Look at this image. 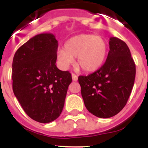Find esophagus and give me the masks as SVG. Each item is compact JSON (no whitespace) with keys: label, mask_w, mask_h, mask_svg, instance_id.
I'll use <instances>...</instances> for the list:
<instances>
[{"label":"esophagus","mask_w":148,"mask_h":148,"mask_svg":"<svg viewBox=\"0 0 148 148\" xmlns=\"http://www.w3.org/2000/svg\"><path fill=\"white\" fill-rule=\"evenodd\" d=\"M71 77H72V80L74 82H77V79H78V77H77V75H76V74H74V73L71 74Z\"/></svg>","instance_id":"obj_1"}]
</instances>
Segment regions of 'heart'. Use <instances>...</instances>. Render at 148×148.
Listing matches in <instances>:
<instances>
[{"label": "heart", "mask_w": 148, "mask_h": 148, "mask_svg": "<svg viewBox=\"0 0 148 148\" xmlns=\"http://www.w3.org/2000/svg\"><path fill=\"white\" fill-rule=\"evenodd\" d=\"M107 41L94 34H79L69 38L59 51V63L68 66L76 59V66L85 72H93L102 66L107 55Z\"/></svg>", "instance_id": "heart-1"}]
</instances>
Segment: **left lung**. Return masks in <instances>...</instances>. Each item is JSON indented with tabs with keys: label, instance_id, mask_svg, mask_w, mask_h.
<instances>
[{
	"label": "left lung",
	"instance_id": "1",
	"mask_svg": "<svg viewBox=\"0 0 148 148\" xmlns=\"http://www.w3.org/2000/svg\"><path fill=\"white\" fill-rule=\"evenodd\" d=\"M109 44L105 63L92 74L78 78L85 107L100 118L113 117L124 108L136 74L135 64L126 43L111 37Z\"/></svg>",
	"mask_w": 148,
	"mask_h": 148
}]
</instances>
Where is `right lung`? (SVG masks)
Instances as JSON below:
<instances>
[{
    "label": "right lung",
    "mask_w": 148,
    "mask_h": 148,
    "mask_svg": "<svg viewBox=\"0 0 148 148\" xmlns=\"http://www.w3.org/2000/svg\"><path fill=\"white\" fill-rule=\"evenodd\" d=\"M57 49L53 34H41L23 44L13 56V93L27 115L41 123L59 117L72 81L68 71L56 67Z\"/></svg>",
    "instance_id": "add662e5"
}]
</instances>
